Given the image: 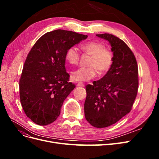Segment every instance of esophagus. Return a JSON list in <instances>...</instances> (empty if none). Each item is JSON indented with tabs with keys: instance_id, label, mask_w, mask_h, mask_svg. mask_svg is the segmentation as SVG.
<instances>
[{
	"instance_id": "34e87169",
	"label": "esophagus",
	"mask_w": 159,
	"mask_h": 159,
	"mask_svg": "<svg viewBox=\"0 0 159 159\" xmlns=\"http://www.w3.org/2000/svg\"><path fill=\"white\" fill-rule=\"evenodd\" d=\"M77 85L80 86V87H84V84L83 82H78V84H77Z\"/></svg>"
}]
</instances>
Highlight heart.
I'll use <instances>...</instances> for the list:
<instances>
[{
    "label": "heart",
    "mask_w": 159,
    "mask_h": 159,
    "mask_svg": "<svg viewBox=\"0 0 159 159\" xmlns=\"http://www.w3.org/2000/svg\"><path fill=\"white\" fill-rule=\"evenodd\" d=\"M82 50L91 55L88 67H81L71 73V78L74 81H86L96 76L98 70L100 74L108 71L113 63V52L106 48L105 45L99 42H89L81 46ZM80 54L75 47H71L66 54V61L70 64H77Z\"/></svg>",
    "instance_id": "b5f03b06"
}]
</instances>
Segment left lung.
I'll use <instances>...</instances> for the list:
<instances>
[{
  "mask_svg": "<svg viewBox=\"0 0 159 159\" xmlns=\"http://www.w3.org/2000/svg\"><path fill=\"white\" fill-rule=\"evenodd\" d=\"M96 36L109 42L114 60L102 79L86 85L84 111L91 125L104 128L131 111L138 91V66L133 52L119 38L110 34Z\"/></svg>",
  "mask_w": 159,
  "mask_h": 159,
  "instance_id": "8db88e82",
  "label": "left lung"
}]
</instances>
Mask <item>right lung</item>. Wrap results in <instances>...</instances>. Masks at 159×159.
I'll return each mask as SVG.
<instances>
[{"label":"right lung","instance_id":"add662e5","mask_svg":"<svg viewBox=\"0 0 159 159\" xmlns=\"http://www.w3.org/2000/svg\"><path fill=\"white\" fill-rule=\"evenodd\" d=\"M87 35L64 30L46 33L26 57L19 81L20 99L26 116L39 125L56 121L64 101L75 85L69 82L66 54Z\"/></svg>","mask_w":159,"mask_h":159}]
</instances>
